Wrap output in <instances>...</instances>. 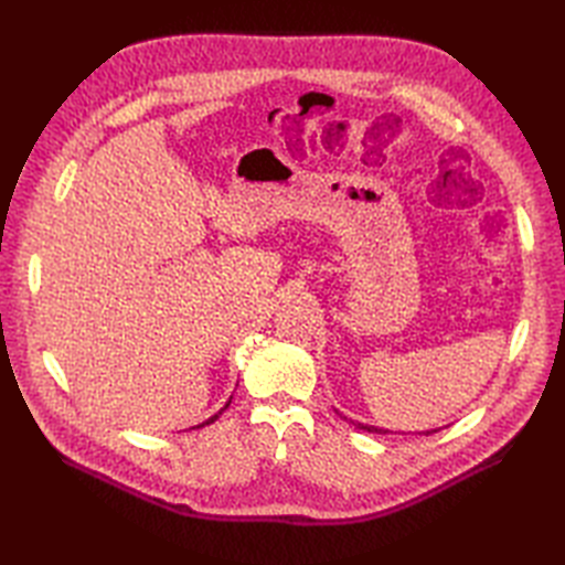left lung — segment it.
Instances as JSON below:
<instances>
[{"label": "left lung", "instance_id": "1", "mask_svg": "<svg viewBox=\"0 0 565 565\" xmlns=\"http://www.w3.org/2000/svg\"><path fill=\"white\" fill-rule=\"evenodd\" d=\"M347 419V417H344ZM355 429H363V431H370V434H388V431H384V429H377V426H367V424H361V422H351ZM438 429H434V431H424V436H429V434H436Z\"/></svg>", "mask_w": 565, "mask_h": 565}]
</instances>
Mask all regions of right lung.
Instances as JSON below:
<instances>
[{
    "label": "right lung",
    "mask_w": 565,
    "mask_h": 565,
    "mask_svg": "<svg viewBox=\"0 0 565 565\" xmlns=\"http://www.w3.org/2000/svg\"><path fill=\"white\" fill-rule=\"evenodd\" d=\"M228 405H231V401H228V403H226V407H228ZM226 407H224V409H226ZM224 409H218V413H216V415H214V417H210V419H207V422H202V424H198V426H193V429H202V426H207V424H212V422H216V419H218V415H221V413H224Z\"/></svg>",
    "instance_id": "right-lung-1"
}]
</instances>
